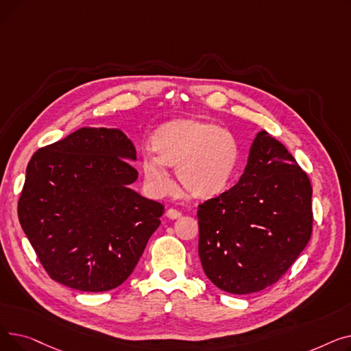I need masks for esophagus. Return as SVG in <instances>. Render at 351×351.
<instances>
[{
  "label": "esophagus",
  "instance_id": "34e87169",
  "mask_svg": "<svg viewBox=\"0 0 351 351\" xmlns=\"http://www.w3.org/2000/svg\"><path fill=\"white\" fill-rule=\"evenodd\" d=\"M180 216H182V213L179 210H176V209H168V210H166V217H169V219H179Z\"/></svg>",
  "mask_w": 351,
  "mask_h": 351
}]
</instances>
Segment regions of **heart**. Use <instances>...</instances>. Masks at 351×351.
Listing matches in <instances>:
<instances>
[{
  "label": "heart",
  "mask_w": 351,
  "mask_h": 351,
  "mask_svg": "<svg viewBox=\"0 0 351 351\" xmlns=\"http://www.w3.org/2000/svg\"><path fill=\"white\" fill-rule=\"evenodd\" d=\"M152 151H143L139 165L145 185L154 196L173 188L166 166H176V175L188 192L209 197L223 192L239 162V143L228 129L197 119H176L158 128Z\"/></svg>",
  "instance_id": "1"
}]
</instances>
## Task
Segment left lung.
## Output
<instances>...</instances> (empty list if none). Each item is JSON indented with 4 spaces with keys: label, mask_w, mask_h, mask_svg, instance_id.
I'll list each match as a JSON object with an SVG mask.
<instances>
[{
    "label": "left lung",
    "mask_w": 351,
    "mask_h": 351,
    "mask_svg": "<svg viewBox=\"0 0 351 351\" xmlns=\"http://www.w3.org/2000/svg\"><path fill=\"white\" fill-rule=\"evenodd\" d=\"M199 257L209 280L249 294L278 282L311 236V185L278 139L259 131L236 185L202 204Z\"/></svg>",
    "instance_id": "8db88e82"
}]
</instances>
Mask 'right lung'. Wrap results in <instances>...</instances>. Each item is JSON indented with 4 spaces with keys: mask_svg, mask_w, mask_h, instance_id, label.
I'll use <instances>...</instances> for the list:
<instances>
[{
    "mask_svg": "<svg viewBox=\"0 0 351 351\" xmlns=\"http://www.w3.org/2000/svg\"><path fill=\"white\" fill-rule=\"evenodd\" d=\"M136 149L119 128L84 126L36 151L18 217L51 279L82 291L122 285L163 206L131 188Z\"/></svg>",
    "mask_w": 351,
    "mask_h": 351,
    "instance_id": "1",
    "label": "right lung"
}]
</instances>
